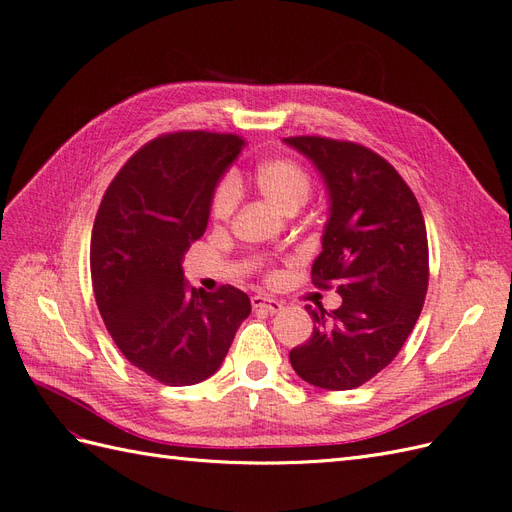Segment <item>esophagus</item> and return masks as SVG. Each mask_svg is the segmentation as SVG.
Returning <instances> with one entry per match:
<instances>
[{
    "mask_svg": "<svg viewBox=\"0 0 512 512\" xmlns=\"http://www.w3.org/2000/svg\"><path fill=\"white\" fill-rule=\"evenodd\" d=\"M252 305H254V309H258V312H267V314H277L284 307L277 299L262 297V294H256V297H252Z\"/></svg>",
    "mask_w": 512,
    "mask_h": 512,
    "instance_id": "34e87169",
    "label": "esophagus"
}]
</instances>
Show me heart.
Masks as SVG:
<instances>
[{"label":"heart","mask_w":512,"mask_h":512,"mask_svg":"<svg viewBox=\"0 0 512 512\" xmlns=\"http://www.w3.org/2000/svg\"><path fill=\"white\" fill-rule=\"evenodd\" d=\"M256 181L260 192L265 194L275 207L290 213L297 211L312 194V179L307 170L288 158H275L262 162L256 170ZM241 200V181L235 173H226L215 185L211 198V213L218 220H226L237 209Z\"/></svg>","instance_id":"b5f03b06"}]
</instances>
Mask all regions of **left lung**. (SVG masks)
Segmentation results:
<instances>
[{
    "instance_id": "left-lung-1",
    "label": "left lung",
    "mask_w": 512,
    "mask_h": 512,
    "mask_svg": "<svg viewBox=\"0 0 512 512\" xmlns=\"http://www.w3.org/2000/svg\"><path fill=\"white\" fill-rule=\"evenodd\" d=\"M284 143L312 160L329 192V220L312 282L342 305H305L312 337L290 350L297 374L327 391L365 384L389 365L421 316L429 284L427 230L416 196L371 149L324 136Z\"/></svg>"
}]
</instances>
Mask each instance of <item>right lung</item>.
Segmentation results:
<instances>
[{
  "mask_svg": "<svg viewBox=\"0 0 512 512\" xmlns=\"http://www.w3.org/2000/svg\"><path fill=\"white\" fill-rule=\"evenodd\" d=\"M243 145L203 130L153 138L108 185L91 230V284L106 329L134 367L168 386L213 376L252 312L239 288L196 290L181 269Z\"/></svg>",
  "mask_w": 512,
  "mask_h": 512,
  "instance_id": "add662e5",
  "label": "right lung"
}]
</instances>
